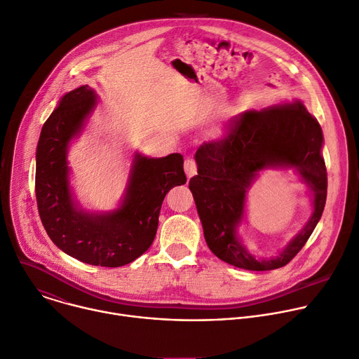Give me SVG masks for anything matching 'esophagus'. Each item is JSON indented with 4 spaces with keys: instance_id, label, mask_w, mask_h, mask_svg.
Returning a JSON list of instances; mask_svg holds the SVG:
<instances>
[{
    "instance_id": "1",
    "label": "esophagus",
    "mask_w": 359,
    "mask_h": 359,
    "mask_svg": "<svg viewBox=\"0 0 359 359\" xmlns=\"http://www.w3.org/2000/svg\"><path fill=\"white\" fill-rule=\"evenodd\" d=\"M185 174H187L188 178H191L196 174V163L194 161L192 158L185 159Z\"/></svg>"
}]
</instances>
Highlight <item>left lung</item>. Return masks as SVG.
<instances>
[{"label":"left lung","instance_id":"obj_1","mask_svg":"<svg viewBox=\"0 0 359 359\" xmlns=\"http://www.w3.org/2000/svg\"><path fill=\"white\" fill-rule=\"evenodd\" d=\"M323 130L301 101L232 118L225 135L204 142L195 154L198 175L189 180L210 250L224 262L248 271L287 265L305 245L321 219L327 201V168L321 155ZM295 168L314 196V212L304 229L278 257L257 260L241 244L236 226L243 216L245 195L257 172Z\"/></svg>","mask_w":359,"mask_h":359}]
</instances>
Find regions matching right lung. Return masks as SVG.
<instances>
[{
	"instance_id": "1",
	"label": "right lung",
	"mask_w": 359,
	"mask_h": 359,
	"mask_svg": "<svg viewBox=\"0 0 359 359\" xmlns=\"http://www.w3.org/2000/svg\"><path fill=\"white\" fill-rule=\"evenodd\" d=\"M97 104L93 88L67 93L46 121L36 145L35 195L41 222L51 241L69 257L97 266H123L152 244L167 192L187 182L184 158L134 155L121 207L107 214H88L72 200L67 151L81 133Z\"/></svg>"
}]
</instances>
